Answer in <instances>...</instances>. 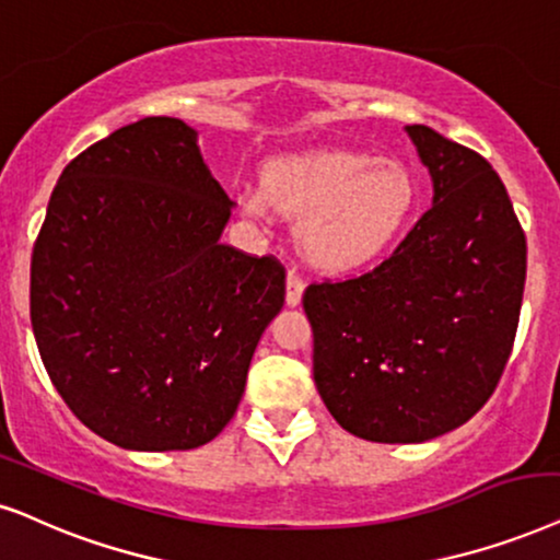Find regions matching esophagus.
<instances>
[{
	"mask_svg": "<svg viewBox=\"0 0 560 560\" xmlns=\"http://www.w3.org/2000/svg\"><path fill=\"white\" fill-rule=\"evenodd\" d=\"M303 290H306V282H303L301 275L288 272V280H285V303H288L290 308H295L298 303H301Z\"/></svg>",
	"mask_w": 560,
	"mask_h": 560,
	"instance_id": "obj_1",
	"label": "esophagus"
}]
</instances>
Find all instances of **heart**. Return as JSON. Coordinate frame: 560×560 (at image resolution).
Returning a JSON list of instances; mask_svg holds the SVG:
<instances>
[{"instance_id":"heart-1","label":"heart","mask_w":560,"mask_h":560,"mask_svg":"<svg viewBox=\"0 0 560 560\" xmlns=\"http://www.w3.org/2000/svg\"><path fill=\"white\" fill-rule=\"evenodd\" d=\"M417 208L419 183L409 166L347 149L275 156L262 170V187L244 192L246 213L298 218V249L326 272L360 270L386 257Z\"/></svg>"}]
</instances>
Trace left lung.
<instances>
[{
	"label": "left lung",
	"instance_id": "obj_1",
	"mask_svg": "<svg viewBox=\"0 0 560 560\" xmlns=\"http://www.w3.org/2000/svg\"><path fill=\"white\" fill-rule=\"evenodd\" d=\"M432 208L354 280L308 285L314 381L331 417L370 442H427L466 424L510 360L527 244L499 174L476 151L406 126Z\"/></svg>",
	"mask_w": 560,
	"mask_h": 560
}]
</instances>
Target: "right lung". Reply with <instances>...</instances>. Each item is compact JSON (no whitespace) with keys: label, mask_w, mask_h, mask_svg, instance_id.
Listing matches in <instances>:
<instances>
[{"label":"right lung","mask_w":560,"mask_h":560,"mask_svg":"<svg viewBox=\"0 0 560 560\" xmlns=\"http://www.w3.org/2000/svg\"><path fill=\"white\" fill-rule=\"evenodd\" d=\"M231 210L198 130L166 115L58 177L33 249V334L69 409L113 445L192 450L234 417L285 272L221 244Z\"/></svg>","instance_id":"obj_1"}]
</instances>
